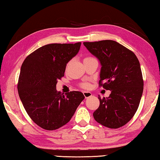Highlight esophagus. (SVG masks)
<instances>
[{"label": "esophagus", "mask_w": 160, "mask_h": 160, "mask_svg": "<svg viewBox=\"0 0 160 160\" xmlns=\"http://www.w3.org/2000/svg\"><path fill=\"white\" fill-rule=\"evenodd\" d=\"M83 96H84L86 98H89V97H91L92 96V93H91V92L84 91V92H83Z\"/></svg>", "instance_id": "1"}]
</instances>
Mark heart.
Masks as SVG:
<instances>
[{
    "label": "heart",
    "mask_w": 160,
    "mask_h": 160,
    "mask_svg": "<svg viewBox=\"0 0 160 160\" xmlns=\"http://www.w3.org/2000/svg\"><path fill=\"white\" fill-rule=\"evenodd\" d=\"M88 58H86L84 60H86V59H88ZM82 87L84 88H88L89 87H90V84H89L88 83H83L82 84Z\"/></svg>",
    "instance_id": "1"
}]
</instances>
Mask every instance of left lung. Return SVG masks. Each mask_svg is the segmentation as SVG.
<instances>
[{
	"mask_svg": "<svg viewBox=\"0 0 160 160\" xmlns=\"http://www.w3.org/2000/svg\"><path fill=\"white\" fill-rule=\"evenodd\" d=\"M84 46L101 64L99 84L111 93L100 100L93 112L95 120L110 128L122 127L132 119L141 101L143 80L134 53L117 42H84Z\"/></svg>",
	"mask_w": 160,
	"mask_h": 160,
	"instance_id": "1",
	"label": "left lung"
}]
</instances>
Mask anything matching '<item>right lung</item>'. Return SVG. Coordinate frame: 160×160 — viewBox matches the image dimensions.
<instances>
[{"instance_id": "1", "label": "right lung", "mask_w": 160, "mask_h": 160, "mask_svg": "<svg viewBox=\"0 0 160 160\" xmlns=\"http://www.w3.org/2000/svg\"><path fill=\"white\" fill-rule=\"evenodd\" d=\"M81 42L51 43L39 48L22 64L18 90L25 110L39 127L55 130L68 123L85 98L79 91L62 93L56 90L67 64L77 55Z\"/></svg>"}]
</instances>
